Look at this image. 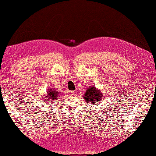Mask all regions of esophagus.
I'll list each match as a JSON object with an SVG mask.
<instances>
[{
	"instance_id": "obj_1",
	"label": "esophagus",
	"mask_w": 156,
	"mask_h": 156,
	"mask_svg": "<svg viewBox=\"0 0 156 156\" xmlns=\"http://www.w3.org/2000/svg\"><path fill=\"white\" fill-rule=\"evenodd\" d=\"M70 94L72 95V96H75L77 94V91L74 90V91H70Z\"/></svg>"
}]
</instances>
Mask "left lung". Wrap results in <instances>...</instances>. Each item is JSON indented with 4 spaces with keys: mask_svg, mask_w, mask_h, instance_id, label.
<instances>
[{
    "mask_svg": "<svg viewBox=\"0 0 156 156\" xmlns=\"http://www.w3.org/2000/svg\"><path fill=\"white\" fill-rule=\"evenodd\" d=\"M101 98L102 94L101 92L94 87L88 88L87 92L84 94V99H86V102H89L90 103H98Z\"/></svg>",
    "mask_w": 156,
    "mask_h": 156,
    "instance_id": "8db88e82",
    "label": "left lung"
}]
</instances>
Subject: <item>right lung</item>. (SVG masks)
I'll return each mask as SVG.
<instances>
[{
  "label": "right lung",
  "mask_w": 156,
  "mask_h": 156,
  "mask_svg": "<svg viewBox=\"0 0 156 156\" xmlns=\"http://www.w3.org/2000/svg\"><path fill=\"white\" fill-rule=\"evenodd\" d=\"M48 96H44V97H45V99L46 101H48L47 102H51L53 101H56V98L57 97H59V93H58L57 91H55L53 89L51 90H49L48 91Z\"/></svg>",
  "instance_id": "1"
}]
</instances>
